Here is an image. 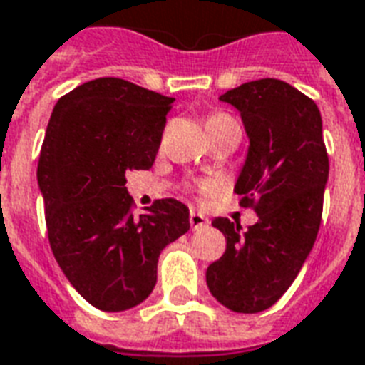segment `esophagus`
<instances>
[{
    "instance_id": "1",
    "label": "esophagus",
    "mask_w": 365,
    "mask_h": 365,
    "mask_svg": "<svg viewBox=\"0 0 365 365\" xmlns=\"http://www.w3.org/2000/svg\"><path fill=\"white\" fill-rule=\"evenodd\" d=\"M190 224H191V228L199 230V228H205V226H209V218L205 217V215H201V212H195V210H191Z\"/></svg>"
}]
</instances>
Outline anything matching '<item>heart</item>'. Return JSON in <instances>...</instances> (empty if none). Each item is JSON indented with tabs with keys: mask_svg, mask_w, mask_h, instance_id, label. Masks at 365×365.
Returning <instances> with one entry per match:
<instances>
[{
	"mask_svg": "<svg viewBox=\"0 0 365 365\" xmlns=\"http://www.w3.org/2000/svg\"><path fill=\"white\" fill-rule=\"evenodd\" d=\"M224 118H226V115H210L209 120H207V123H209V121H217V120H224Z\"/></svg>",
	"mask_w": 365,
	"mask_h": 365,
	"instance_id": "1",
	"label": "heart"
}]
</instances>
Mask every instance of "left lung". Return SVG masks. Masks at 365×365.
Here are the masks:
<instances>
[{"label":"left lung","instance_id":"left-lung-1","mask_svg":"<svg viewBox=\"0 0 365 365\" xmlns=\"http://www.w3.org/2000/svg\"><path fill=\"white\" fill-rule=\"evenodd\" d=\"M220 100L240 112L250 137L234 191L259 220L245 232L212 220L226 251L207 269V286L232 312L259 313L290 288L319 232L329 178L323 123L317 104L279 79L244 83Z\"/></svg>","mask_w":365,"mask_h":365}]
</instances>
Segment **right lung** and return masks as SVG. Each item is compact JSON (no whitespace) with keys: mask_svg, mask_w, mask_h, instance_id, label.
I'll use <instances>...</instances> for the list:
<instances>
[{"mask_svg":"<svg viewBox=\"0 0 365 365\" xmlns=\"http://www.w3.org/2000/svg\"><path fill=\"white\" fill-rule=\"evenodd\" d=\"M174 98L115 77L61 96L38 160L46 228L71 286L102 312H125L156 284L160 251L190 230V209L158 199L135 217L129 170H148Z\"/></svg>","mask_w":365,"mask_h":365,"instance_id":"obj_1","label":"right lung"}]
</instances>
